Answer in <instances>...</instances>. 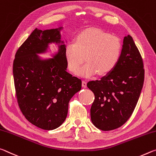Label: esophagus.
Here are the masks:
<instances>
[{"mask_svg": "<svg viewBox=\"0 0 156 156\" xmlns=\"http://www.w3.org/2000/svg\"><path fill=\"white\" fill-rule=\"evenodd\" d=\"M86 81H82V86L83 88H86Z\"/></svg>", "mask_w": 156, "mask_h": 156, "instance_id": "1", "label": "esophagus"}]
</instances>
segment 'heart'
<instances>
[{
    "label": "heart",
    "instance_id": "heart-1",
    "mask_svg": "<svg viewBox=\"0 0 156 156\" xmlns=\"http://www.w3.org/2000/svg\"><path fill=\"white\" fill-rule=\"evenodd\" d=\"M122 43L118 37L97 28H90L77 35L75 43L71 42L65 48V57L68 69L78 73L85 60L86 64L79 75L90 76L97 73L104 75L111 73L120 58Z\"/></svg>",
    "mask_w": 156,
    "mask_h": 156
}]
</instances>
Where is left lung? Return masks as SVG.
Masks as SVG:
<instances>
[{
	"label": "left lung",
	"instance_id": "1",
	"mask_svg": "<svg viewBox=\"0 0 156 156\" xmlns=\"http://www.w3.org/2000/svg\"><path fill=\"white\" fill-rule=\"evenodd\" d=\"M144 80L142 57L132 37L127 35L113 70L100 80L87 83L95 95L90 117L97 128L111 131L126 123L136 108Z\"/></svg>",
	"mask_w": 156,
	"mask_h": 156
}]
</instances>
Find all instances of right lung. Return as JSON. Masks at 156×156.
I'll list each match as a JSON object with an SVG mask.
<instances>
[{
  "mask_svg": "<svg viewBox=\"0 0 156 156\" xmlns=\"http://www.w3.org/2000/svg\"><path fill=\"white\" fill-rule=\"evenodd\" d=\"M58 29L33 31L17 50L13 76L17 102L30 123L40 129L53 130L67 117L70 99L81 88V79L66 71L65 45L55 58L41 61L37 54L50 43H60Z\"/></svg>",
  "mask_w": 156,
  "mask_h": 156,
  "instance_id": "obj_1",
  "label": "right lung"
}]
</instances>
